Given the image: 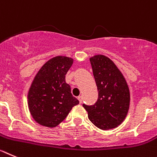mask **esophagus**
<instances>
[{
  "label": "esophagus",
  "mask_w": 157,
  "mask_h": 157,
  "mask_svg": "<svg viewBox=\"0 0 157 157\" xmlns=\"http://www.w3.org/2000/svg\"><path fill=\"white\" fill-rule=\"evenodd\" d=\"M77 98H78L79 101H80V103L81 104V103H82V97H81V96H78V97H77Z\"/></svg>",
  "instance_id": "34e87169"
}]
</instances>
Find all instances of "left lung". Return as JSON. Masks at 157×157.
Listing matches in <instances>:
<instances>
[{
    "instance_id": "obj_1",
    "label": "left lung",
    "mask_w": 157,
    "mask_h": 157,
    "mask_svg": "<svg viewBox=\"0 0 157 157\" xmlns=\"http://www.w3.org/2000/svg\"><path fill=\"white\" fill-rule=\"evenodd\" d=\"M98 91L92 105L83 104L89 120L101 130L113 129L124 121L130 105V91L126 80L115 63L102 55L90 58Z\"/></svg>"
}]
</instances>
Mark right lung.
I'll list each match as a JSON object with an SVG mask.
<instances>
[{
  "label": "right lung",
  "mask_w": 157,
  "mask_h": 157,
  "mask_svg": "<svg viewBox=\"0 0 157 157\" xmlns=\"http://www.w3.org/2000/svg\"><path fill=\"white\" fill-rule=\"evenodd\" d=\"M73 59L56 56L45 63L36 73L28 92V106L36 122L55 128L65 120L79 101L71 94L66 74Z\"/></svg>",
  "instance_id": "obj_1"
}]
</instances>
